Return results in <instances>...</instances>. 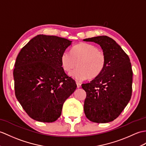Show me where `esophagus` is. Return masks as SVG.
Listing matches in <instances>:
<instances>
[{"label":"esophagus","instance_id":"34e87169","mask_svg":"<svg viewBox=\"0 0 146 146\" xmlns=\"http://www.w3.org/2000/svg\"><path fill=\"white\" fill-rule=\"evenodd\" d=\"M76 84H77L78 88H79L81 87V84L79 82H78V81H76Z\"/></svg>","mask_w":146,"mask_h":146}]
</instances>
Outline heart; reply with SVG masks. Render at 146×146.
Segmentation results:
<instances>
[{
  "label": "heart",
  "instance_id": "heart-1",
  "mask_svg": "<svg viewBox=\"0 0 146 146\" xmlns=\"http://www.w3.org/2000/svg\"><path fill=\"white\" fill-rule=\"evenodd\" d=\"M78 64H77V63ZM63 70L69 72L78 65L70 75L77 81L88 77L93 79L103 72L106 63V57L96 46L88 43H80L73 47L72 52L65 51L61 56Z\"/></svg>",
  "mask_w": 146,
  "mask_h": 146
}]
</instances>
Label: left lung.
Returning <instances> with one entry per match:
<instances>
[{"label": "left lung", "instance_id": "1", "mask_svg": "<svg viewBox=\"0 0 146 146\" xmlns=\"http://www.w3.org/2000/svg\"><path fill=\"white\" fill-rule=\"evenodd\" d=\"M83 41L98 43L106 57L103 72L90 83L81 85L86 93L84 114L94 123H109L119 116L131 100L133 71L130 59L108 36L92 37Z\"/></svg>", "mask_w": 146, "mask_h": 146}]
</instances>
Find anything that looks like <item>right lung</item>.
Returning a JSON list of instances; mask_svg holds the SVG:
<instances>
[{"label": "right lung", "instance_id": "obj_1", "mask_svg": "<svg viewBox=\"0 0 146 146\" xmlns=\"http://www.w3.org/2000/svg\"><path fill=\"white\" fill-rule=\"evenodd\" d=\"M72 41L38 35L27 43L17 57L13 70L17 99L29 116L52 123L62 114L64 102L76 88L65 73L61 56Z\"/></svg>", "mask_w": 146, "mask_h": 146}]
</instances>
